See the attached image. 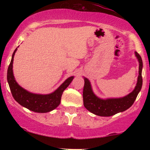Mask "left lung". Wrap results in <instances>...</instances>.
<instances>
[{"instance_id":"1","label":"left lung","mask_w":150,"mask_h":150,"mask_svg":"<svg viewBox=\"0 0 150 150\" xmlns=\"http://www.w3.org/2000/svg\"><path fill=\"white\" fill-rule=\"evenodd\" d=\"M135 55L139 62V75L135 89L130 94L120 98L101 99L98 97L92 90L90 82L84 77L85 85L83 88V103L85 107L91 113L99 116H111L116 113L123 112L133 104L142 86V58L136 51Z\"/></svg>"}]
</instances>
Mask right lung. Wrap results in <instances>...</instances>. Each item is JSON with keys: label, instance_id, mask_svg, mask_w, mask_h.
<instances>
[{"label": "right lung", "instance_id": "obj_1", "mask_svg": "<svg viewBox=\"0 0 150 150\" xmlns=\"http://www.w3.org/2000/svg\"><path fill=\"white\" fill-rule=\"evenodd\" d=\"M17 49L13 53L11 61L8 67V73H7V80L13 98L21 106L34 112L47 113L54 110L61 103L62 94L63 91L71 83L74 76H71L66 79L58 89L50 94H41L29 92L18 85L13 75V63Z\"/></svg>", "mask_w": 150, "mask_h": 150}]
</instances>
